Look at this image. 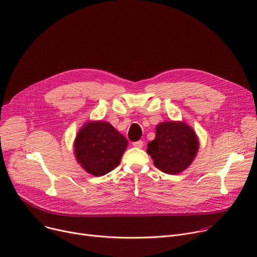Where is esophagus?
I'll use <instances>...</instances> for the list:
<instances>
[{
    "mask_svg": "<svg viewBox=\"0 0 257 257\" xmlns=\"http://www.w3.org/2000/svg\"><path fill=\"white\" fill-rule=\"evenodd\" d=\"M144 145V142L143 141H137V142H133V146L134 147H137V148H142Z\"/></svg>",
    "mask_w": 257,
    "mask_h": 257,
    "instance_id": "34e87169",
    "label": "esophagus"
}]
</instances>
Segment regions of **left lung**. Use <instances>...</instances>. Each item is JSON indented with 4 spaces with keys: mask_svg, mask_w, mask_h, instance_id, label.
<instances>
[{
    "mask_svg": "<svg viewBox=\"0 0 257 257\" xmlns=\"http://www.w3.org/2000/svg\"><path fill=\"white\" fill-rule=\"evenodd\" d=\"M199 146V138L188 124L166 121L156 126L155 139L148 143L147 153L157 169L176 175L191 165Z\"/></svg>",
    "mask_w": 257,
    "mask_h": 257,
    "instance_id": "1",
    "label": "left lung"
}]
</instances>
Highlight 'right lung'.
<instances>
[{"instance_id": "add662e5", "label": "right lung", "mask_w": 257, "mask_h": 257, "mask_svg": "<svg viewBox=\"0 0 257 257\" xmlns=\"http://www.w3.org/2000/svg\"><path fill=\"white\" fill-rule=\"evenodd\" d=\"M127 140L109 122H87L74 142L77 162L89 174L103 176L120 163Z\"/></svg>"}]
</instances>
